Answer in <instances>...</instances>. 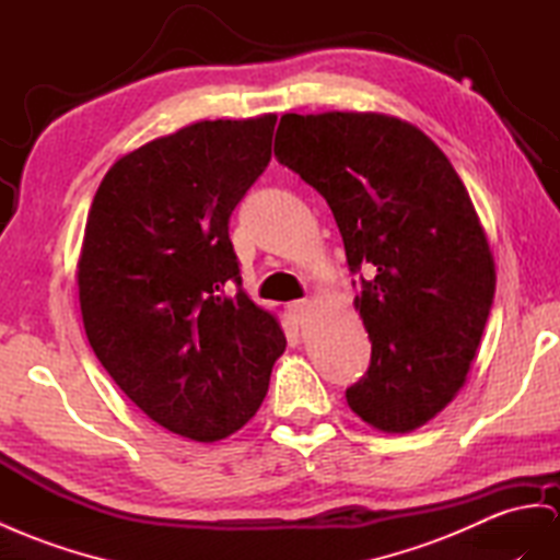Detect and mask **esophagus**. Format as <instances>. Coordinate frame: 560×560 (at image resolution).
<instances>
[{
  "mask_svg": "<svg viewBox=\"0 0 560 560\" xmlns=\"http://www.w3.org/2000/svg\"><path fill=\"white\" fill-rule=\"evenodd\" d=\"M312 314V305L307 303V300H298V303H291L289 305V317L293 319V324H300L303 326Z\"/></svg>",
  "mask_w": 560,
  "mask_h": 560,
  "instance_id": "esophagus-1",
  "label": "esophagus"
}]
</instances>
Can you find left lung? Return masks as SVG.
I'll return each mask as SVG.
<instances>
[{
	"label": "left lung",
	"instance_id": "1",
	"mask_svg": "<svg viewBox=\"0 0 560 560\" xmlns=\"http://www.w3.org/2000/svg\"><path fill=\"white\" fill-rule=\"evenodd\" d=\"M275 155L331 208L371 340L350 409L411 433L464 388L494 298V257L464 182L419 127L383 113L281 116Z\"/></svg>",
	"mask_w": 560,
	"mask_h": 560
}]
</instances>
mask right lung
<instances>
[{
  "instance_id": "1",
  "label": "right lung",
  "mask_w": 560,
  "mask_h": 560,
  "mask_svg": "<svg viewBox=\"0 0 560 560\" xmlns=\"http://www.w3.org/2000/svg\"><path fill=\"white\" fill-rule=\"evenodd\" d=\"M277 116L200 120L118 158L92 200L78 260L84 334L118 388L194 442L260 409L285 350L241 289L229 218L271 158Z\"/></svg>"
}]
</instances>
